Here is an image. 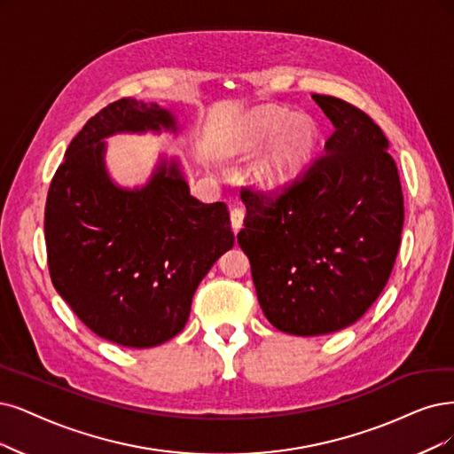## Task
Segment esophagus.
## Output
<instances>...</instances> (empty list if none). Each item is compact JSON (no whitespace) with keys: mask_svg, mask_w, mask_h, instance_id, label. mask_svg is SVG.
<instances>
[{"mask_svg":"<svg viewBox=\"0 0 454 454\" xmlns=\"http://www.w3.org/2000/svg\"><path fill=\"white\" fill-rule=\"evenodd\" d=\"M243 218H245V211L241 207H233L230 211V221H231L233 231H239L243 228Z\"/></svg>","mask_w":454,"mask_h":454,"instance_id":"esophagus-1","label":"esophagus"}]
</instances>
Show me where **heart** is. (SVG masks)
<instances>
[{
    "instance_id": "obj_1",
    "label": "heart",
    "mask_w": 454,
    "mask_h": 454,
    "mask_svg": "<svg viewBox=\"0 0 454 454\" xmlns=\"http://www.w3.org/2000/svg\"><path fill=\"white\" fill-rule=\"evenodd\" d=\"M277 136L279 138L270 153L254 168V181L267 192L284 189L301 172L312 153L316 129L309 117H294L284 110H263L243 125L238 149L258 151Z\"/></svg>"
}]
</instances>
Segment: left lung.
<instances>
[{
  "mask_svg": "<svg viewBox=\"0 0 454 454\" xmlns=\"http://www.w3.org/2000/svg\"><path fill=\"white\" fill-rule=\"evenodd\" d=\"M334 130L286 187H243L245 228L260 307L277 329L316 337L357 322L389 280L404 196L389 142L371 115L312 95Z\"/></svg>",
  "mask_w": 454,
  "mask_h": 454,
  "instance_id": "8db88e82",
  "label": "left lung"
}]
</instances>
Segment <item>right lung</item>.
<instances>
[{
  "label": "right lung",
  "instance_id": "1",
  "mask_svg": "<svg viewBox=\"0 0 454 454\" xmlns=\"http://www.w3.org/2000/svg\"><path fill=\"white\" fill-rule=\"evenodd\" d=\"M160 127L176 121L153 103L120 98L97 112L67 147L44 207L54 288L83 325L129 348L174 339L198 284L236 241L224 201L191 196L176 162H162L144 189L110 181L100 140Z\"/></svg>",
  "mask_w": 454,
  "mask_h": 454
}]
</instances>
